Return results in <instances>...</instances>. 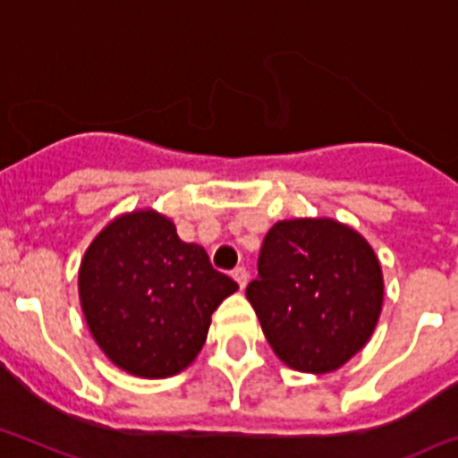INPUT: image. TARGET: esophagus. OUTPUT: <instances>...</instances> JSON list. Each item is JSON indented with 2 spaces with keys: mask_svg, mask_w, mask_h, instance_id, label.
Segmentation results:
<instances>
[{
  "mask_svg": "<svg viewBox=\"0 0 458 458\" xmlns=\"http://www.w3.org/2000/svg\"><path fill=\"white\" fill-rule=\"evenodd\" d=\"M232 276L238 281V286H241V291H245L247 281H250V275H247L245 267H236V270L232 272Z\"/></svg>",
  "mask_w": 458,
  "mask_h": 458,
  "instance_id": "obj_1",
  "label": "esophagus"
}]
</instances>
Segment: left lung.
<instances>
[{"label": "left lung", "mask_w": 458, "mask_h": 458, "mask_svg": "<svg viewBox=\"0 0 458 458\" xmlns=\"http://www.w3.org/2000/svg\"><path fill=\"white\" fill-rule=\"evenodd\" d=\"M245 295L272 352L293 370L325 375L375 334L384 275L370 242L350 225L293 217L266 233L259 279Z\"/></svg>", "instance_id": "1"}]
</instances>
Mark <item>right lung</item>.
<instances>
[{
	"mask_svg": "<svg viewBox=\"0 0 458 458\" xmlns=\"http://www.w3.org/2000/svg\"><path fill=\"white\" fill-rule=\"evenodd\" d=\"M236 291L207 250L183 242L154 208L113 217L79 266L90 335L113 366L140 379L186 370L207 343L213 311Z\"/></svg>",
	"mask_w": 458,
	"mask_h": 458,
	"instance_id": "1",
	"label": "right lung"
}]
</instances>
